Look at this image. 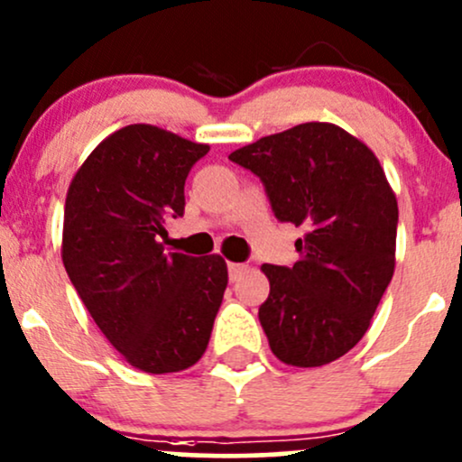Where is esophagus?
I'll return each instance as SVG.
<instances>
[{"label":"esophagus","instance_id":"1","mask_svg":"<svg viewBox=\"0 0 462 462\" xmlns=\"http://www.w3.org/2000/svg\"><path fill=\"white\" fill-rule=\"evenodd\" d=\"M245 273H246L245 263H229V279H231V282H236V279L242 277Z\"/></svg>","mask_w":462,"mask_h":462}]
</instances>
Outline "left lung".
Wrapping results in <instances>:
<instances>
[{
  "instance_id": "left-lung-1",
  "label": "left lung",
  "mask_w": 462,
  "mask_h": 462,
  "mask_svg": "<svg viewBox=\"0 0 462 462\" xmlns=\"http://www.w3.org/2000/svg\"><path fill=\"white\" fill-rule=\"evenodd\" d=\"M263 183L279 222L303 226L294 266L263 263L259 323L273 354L323 366L360 343L395 271L397 199L375 154L328 122L268 134L229 154Z\"/></svg>"
}]
</instances>
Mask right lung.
Instances as JSON below:
<instances>
[{
  "mask_svg": "<svg viewBox=\"0 0 462 462\" xmlns=\"http://www.w3.org/2000/svg\"><path fill=\"white\" fill-rule=\"evenodd\" d=\"M207 152L131 124L93 150L67 191L65 271L108 343L154 375L200 360L229 282L220 255L168 253L159 242L165 217L183 216L185 179Z\"/></svg>",
  "mask_w": 462,
  "mask_h": 462,
  "instance_id": "1",
  "label": "right lung"
}]
</instances>
